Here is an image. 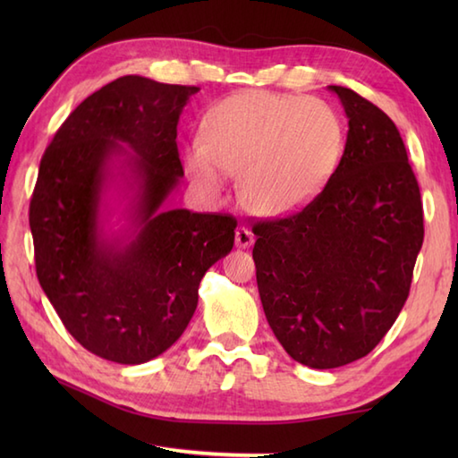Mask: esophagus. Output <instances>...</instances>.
<instances>
[{"instance_id": "esophagus-1", "label": "esophagus", "mask_w": 458, "mask_h": 458, "mask_svg": "<svg viewBox=\"0 0 458 458\" xmlns=\"http://www.w3.org/2000/svg\"><path fill=\"white\" fill-rule=\"evenodd\" d=\"M251 244H254V234H251V230L240 226L236 230V246L238 248H250Z\"/></svg>"}]
</instances>
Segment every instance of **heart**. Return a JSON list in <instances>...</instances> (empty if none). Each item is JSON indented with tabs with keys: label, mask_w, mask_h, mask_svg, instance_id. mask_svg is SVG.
<instances>
[{
	"label": "heart",
	"mask_w": 458,
	"mask_h": 458,
	"mask_svg": "<svg viewBox=\"0 0 458 458\" xmlns=\"http://www.w3.org/2000/svg\"><path fill=\"white\" fill-rule=\"evenodd\" d=\"M344 128L328 104L297 94L246 90L204 115L202 140L184 151V169L218 194L238 174L240 199L258 214L293 212L313 200L338 169Z\"/></svg>",
	"instance_id": "heart-1"
}]
</instances>
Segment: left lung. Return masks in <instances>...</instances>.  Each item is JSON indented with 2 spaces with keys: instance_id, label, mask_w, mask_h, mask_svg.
Listing matches in <instances>:
<instances>
[{
  "instance_id": "1",
  "label": "left lung",
  "mask_w": 458,
  "mask_h": 458,
  "mask_svg": "<svg viewBox=\"0 0 458 458\" xmlns=\"http://www.w3.org/2000/svg\"><path fill=\"white\" fill-rule=\"evenodd\" d=\"M343 159L305 208L254 224L259 299L285 352L328 369L372 352L410 295L423 204L400 131L354 90Z\"/></svg>"
}]
</instances>
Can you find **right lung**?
<instances>
[{
    "label": "right lung",
    "mask_w": 458,
    "mask_h": 458,
    "mask_svg": "<svg viewBox=\"0 0 458 458\" xmlns=\"http://www.w3.org/2000/svg\"><path fill=\"white\" fill-rule=\"evenodd\" d=\"M199 90L122 76L76 106L38 165V284L68 333L110 362H149L177 343L200 279L234 246L230 214L163 208L184 174L177 123ZM112 188L129 202L118 235L105 232Z\"/></svg>",
    "instance_id": "add662e5"
}]
</instances>
